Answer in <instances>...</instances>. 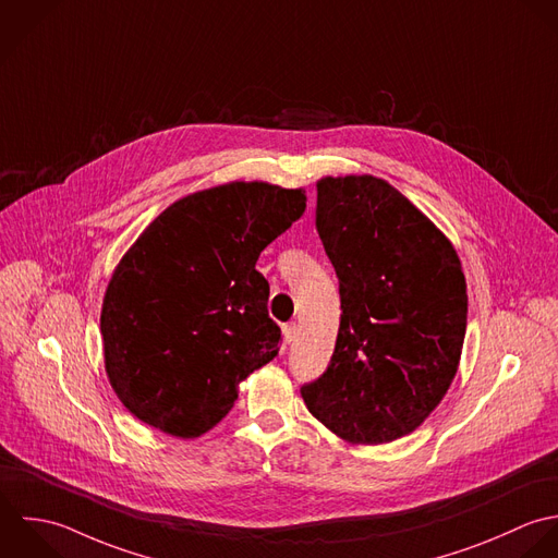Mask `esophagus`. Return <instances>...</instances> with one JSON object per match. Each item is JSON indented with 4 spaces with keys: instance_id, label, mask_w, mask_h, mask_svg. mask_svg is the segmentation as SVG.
Listing matches in <instances>:
<instances>
[{
    "instance_id": "esophagus-1",
    "label": "esophagus",
    "mask_w": 558,
    "mask_h": 558,
    "mask_svg": "<svg viewBox=\"0 0 558 558\" xmlns=\"http://www.w3.org/2000/svg\"><path fill=\"white\" fill-rule=\"evenodd\" d=\"M296 336H299V325L296 323L283 325V340H286V344H292L296 340Z\"/></svg>"
}]
</instances>
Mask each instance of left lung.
I'll return each instance as SVG.
<instances>
[{
    "label": "left lung",
    "instance_id": "left-lung-1",
    "mask_svg": "<svg viewBox=\"0 0 558 558\" xmlns=\"http://www.w3.org/2000/svg\"><path fill=\"white\" fill-rule=\"evenodd\" d=\"M316 229L340 281L329 368L301 387L307 409L353 444L417 428L461 360L468 292L450 240L372 175L323 178Z\"/></svg>",
    "mask_w": 558,
    "mask_h": 558
}]
</instances>
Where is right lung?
<instances>
[{
	"instance_id": "1",
	"label": "right lung",
	"mask_w": 558,
	"mask_h": 558,
	"mask_svg": "<svg viewBox=\"0 0 558 558\" xmlns=\"http://www.w3.org/2000/svg\"><path fill=\"white\" fill-rule=\"evenodd\" d=\"M303 211V190L231 182L175 201L141 233L101 307L106 372L130 413L187 439L231 411L281 342L257 257Z\"/></svg>"
}]
</instances>
